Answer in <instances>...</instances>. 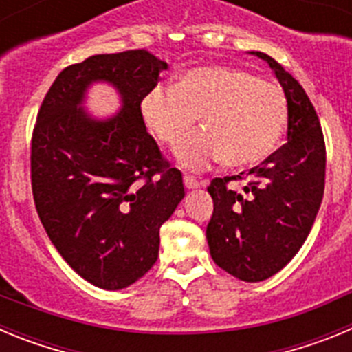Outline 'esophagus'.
I'll use <instances>...</instances> for the list:
<instances>
[{
    "label": "esophagus",
    "mask_w": 352,
    "mask_h": 352,
    "mask_svg": "<svg viewBox=\"0 0 352 352\" xmlns=\"http://www.w3.org/2000/svg\"><path fill=\"white\" fill-rule=\"evenodd\" d=\"M183 183H185L186 188H199V186H203L204 182H199V179H195L194 176H183Z\"/></svg>",
    "instance_id": "34e87169"
}]
</instances>
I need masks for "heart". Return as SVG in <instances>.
Returning a JSON list of instances; mask_svg holds the SVG:
<instances>
[{
	"instance_id": "b5f03b06",
	"label": "heart",
	"mask_w": 352,
	"mask_h": 352,
	"mask_svg": "<svg viewBox=\"0 0 352 352\" xmlns=\"http://www.w3.org/2000/svg\"><path fill=\"white\" fill-rule=\"evenodd\" d=\"M139 113L155 141L179 144L201 116L205 130L179 145L186 169L222 158L229 167L259 164L275 151L287 120V100L276 84L236 67H194L173 86L158 84L141 98Z\"/></svg>"
}]
</instances>
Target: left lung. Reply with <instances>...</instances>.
<instances>
[{"instance_id": "1", "label": "left lung", "mask_w": 352, "mask_h": 352, "mask_svg": "<svg viewBox=\"0 0 352 352\" xmlns=\"http://www.w3.org/2000/svg\"><path fill=\"white\" fill-rule=\"evenodd\" d=\"M268 61L287 98V142L243 178H214L208 186L213 214L206 238L220 268L245 282L266 280L296 256L324 194L326 144L309 95L272 56ZM247 179L241 195L228 183Z\"/></svg>"}]
</instances>
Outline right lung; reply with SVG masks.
<instances>
[{"mask_svg": "<svg viewBox=\"0 0 352 352\" xmlns=\"http://www.w3.org/2000/svg\"><path fill=\"white\" fill-rule=\"evenodd\" d=\"M167 63L146 49L89 56L60 72L31 138V188L43 229L70 268L96 287L132 285L158 257L162 223L185 197L141 120V98ZM107 80L124 109L107 122L83 113V91Z\"/></svg>", "mask_w": 352, "mask_h": 352, "instance_id": "obj_1", "label": "right lung"}]
</instances>
